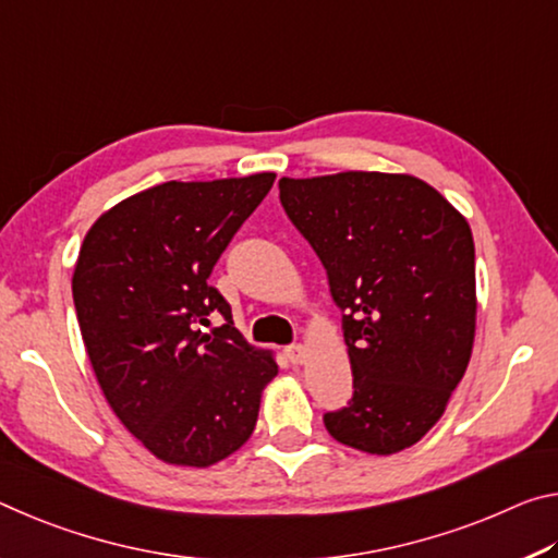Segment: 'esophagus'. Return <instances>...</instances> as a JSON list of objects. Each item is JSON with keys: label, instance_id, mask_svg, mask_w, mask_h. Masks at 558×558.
Wrapping results in <instances>:
<instances>
[{"label": "esophagus", "instance_id": "esophagus-1", "mask_svg": "<svg viewBox=\"0 0 558 558\" xmlns=\"http://www.w3.org/2000/svg\"><path fill=\"white\" fill-rule=\"evenodd\" d=\"M284 355L289 359V363L299 365V363H304V359H306V349H304V345H301V343L287 345V349H284Z\"/></svg>", "mask_w": 558, "mask_h": 558}]
</instances>
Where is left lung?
Returning <instances> with one entry per match:
<instances>
[{"label":"left lung","mask_w":558,"mask_h":558,"mask_svg":"<svg viewBox=\"0 0 558 558\" xmlns=\"http://www.w3.org/2000/svg\"><path fill=\"white\" fill-rule=\"evenodd\" d=\"M291 225L322 259L353 371L336 440L371 454L415 445L442 417L474 341L468 219L427 182L388 172L279 180Z\"/></svg>","instance_id":"8db88e82"}]
</instances>
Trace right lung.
Returning <instances> with one entry per match:
<instances>
[{"label": "right lung", "instance_id": "add662e5", "mask_svg": "<svg viewBox=\"0 0 558 558\" xmlns=\"http://www.w3.org/2000/svg\"><path fill=\"white\" fill-rule=\"evenodd\" d=\"M271 185L274 172L162 182L100 215L78 252L73 306L100 390L162 462L207 468L240 450L277 376L207 284ZM217 315L223 326L205 332Z\"/></svg>", "mask_w": 558, "mask_h": 558}]
</instances>
